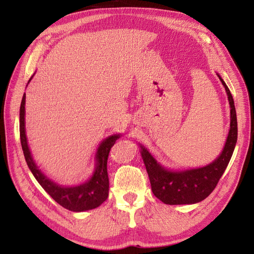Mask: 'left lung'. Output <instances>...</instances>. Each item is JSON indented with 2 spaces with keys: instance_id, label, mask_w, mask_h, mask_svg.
<instances>
[{
  "instance_id": "left-lung-1",
  "label": "left lung",
  "mask_w": 254,
  "mask_h": 254,
  "mask_svg": "<svg viewBox=\"0 0 254 254\" xmlns=\"http://www.w3.org/2000/svg\"><path fill=\"white\" fill-rule=\"evenodd\" d=\"M224 85L230 105V130L222 154L213 163L201 168L172 171L164 168L157 163L153 155L141 145L142 158L149 177L154 195L161 202L169 205L194 204L206 198L223 176L233 156L238 136L237 115L234 98L227 85L217 74Z\"/></svg>"
}]
</instances>
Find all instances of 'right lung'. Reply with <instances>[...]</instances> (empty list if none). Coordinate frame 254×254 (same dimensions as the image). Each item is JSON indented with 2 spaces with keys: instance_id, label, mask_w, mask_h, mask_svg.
<instances>
[{
  "instance_id": "obj_1",
  "label": "right lung",
  "mask_w": 254,
  "mask_h": 254,
  "mask_svg": "<svg viewBox=\"0 0 254 254\" xmlns=\"http://www.w3.org/2000/svg\"><path fill=\"white\" fill-rule=\"evenodd\" d=\"M32 77L28 80L30 82ZM25 102L26 94L21 99L19 109V135L21 148H23L26 163L28 165L32 175L39 185L45 189L46 192L64 208L72 212H84L98 207L104 203L109 194V178L107 171V161L111 147L115 145L120 134H115L104 139L97 149L96 168L94 175L88 181L75 187H62L50 180L42 174L41 170L35 164L28 147L25 130Z\"/></svg>"
}]
</instances>
